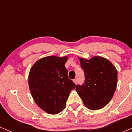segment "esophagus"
I'll return each mask as SVG.
<instances>
[{
  "instance_id": "1",
  "label": "esophagus",
  "mask_w": 132,
  "mask_h": 132,
  "mask_svg": "<svg viewBox=\"0 0 132 132\" xmlns=\"http://www.w3.org/2000/svg\"><path fill=\"white\" fill-rule=\"evenodd\" d=\"M73 81H74V82L75 83V84H77V83H78V79H74Z\"/></svg>"
}]
</instances>
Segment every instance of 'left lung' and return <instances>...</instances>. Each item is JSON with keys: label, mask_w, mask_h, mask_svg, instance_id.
Returning <instances> with one entry per match:
<instances>
[{"label": "left lung", "mask_w": 132, "mask_h": 132, "mask_svg": "<svg viewBox=\"0 0 132 132\" xmlns=\"http://www.w3.org/2000/svg\"><path fill=\"white\" fill-rule=\"evenodd\" d=\"M79 59L85 81L82 85H77L76 90L89 109H102L110 102L116 91L117 71L111 62L104 57Z\"/></svg>", "instance_id": "left-lung-1"}]
</instances>
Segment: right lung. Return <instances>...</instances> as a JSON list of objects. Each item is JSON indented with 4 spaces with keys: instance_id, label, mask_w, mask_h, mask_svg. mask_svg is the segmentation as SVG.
Returning <instances> with one entry per match:
<instances>
[{
    "instance_id": "1",
    "label": "right lung",
    "mask_w": 132,
    "mask_h": 132,
    "mask_svg": "<svg viewBox=\"0 0 132 132\" xmlns=\"http://www.w3.org/2000/svg\"><path fill=\"white\" fill-rule=\"evenodd\" d=\"M68 57L50 56L33 64L28 76L30 92L39 107L50 114L61 112L75 83L69 78L65 63Z\"/></svg>"
}]
</instances>
